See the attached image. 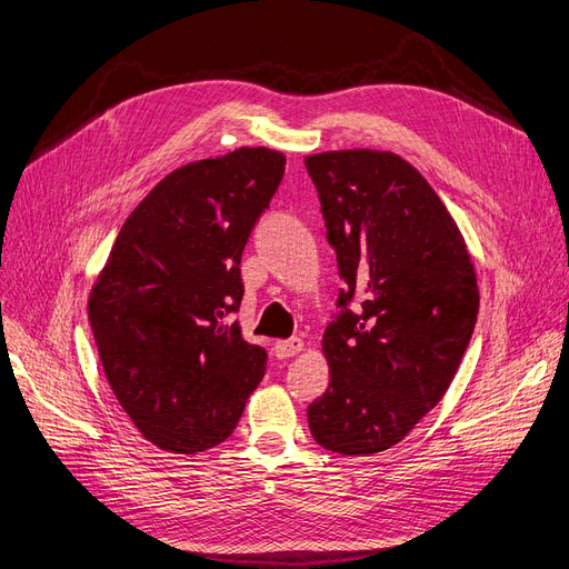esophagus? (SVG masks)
I'll return each instance as SVG.
<instances>
[{
  "label": "esophagus",
  "instance_id": "obj_1",
  "mask_svg": "<svg viewBox=\"0 0 569 569\" xmlns=\"http://www.w3.org/2000/svg\"><path fill=\"white\" fill-rule=\"evenodd\" d=\"M305 349V342L300 338H290V340H279L273 345V353L279 356V359H290V356H298Z\"/></svg>",
  "mask_w": 569,
  "mask_h": 569
}]
</instances>
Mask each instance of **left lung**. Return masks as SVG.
I'll return each instance as SVG.
<instances>
[{
	"label": "left lung",
	"mask_w": 569,
	"mask_h": 569,
	"mask_svg": "<svg viewBox=\"0 0 569 569\" xmlns=\"http://www.w3.org/2000/svg\"><path fill=\"white\" fill-rule=\"evenodd\" d=\"M338 252V313L323 332L330 382L309 408L317 443L349 457L403 440L448 391L478 317L465 237L427 178L393 152L305 157ZM353 291L362 305L348 302Z\"/></svg>",
	"instance_id": "left-lung-1"
}]
</instances>
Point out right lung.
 Here are the masks:
<instances>
[{
  "label": "right lung",
  "instance_id": "right-lung-1",
  "mask_svg": "<svg viewBox=\"0 0 569 569\" xmlns=\"http://www.w3.org/2000/svg\"><path fill=\"white\" fill-rule=\"evenodd\" d=\"M283 166L269 147H239L176 168L126 218L91 288L104 377L166 452L222 443L262 380L267 353L229 313L243 298L241 252Z\"/></svg>",
  "mask_w": 569,
  "mask_h": 569
}]
</instances>
